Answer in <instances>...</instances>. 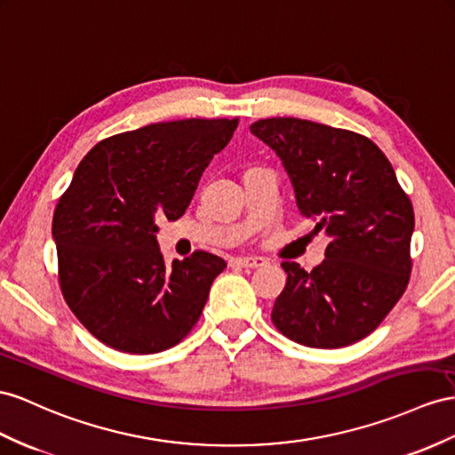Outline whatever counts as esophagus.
<instances>
[{
    "mask_svg": "<svg viewBox=\"0 0 455 455\" xmlns=\"http://www.w3.org/2000/svg\"><path fill=\"white\" fill-rule=\"evenodd\" d=\"M235 265L243 267V269H255V267H263L267 261L263 258H235Z\"/></svg>",
    "mask_w": 455,
    "mask_h": 455,
    "instance_id": "34e87169",
    "label": "esophagus"
}]
</instances>
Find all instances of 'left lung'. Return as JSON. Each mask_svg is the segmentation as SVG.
<instances>
[{
    "instance_id": "obj_1",
    "label": "left lung",
    "mask_w": 455,
    "mask_h": 455,
    "mask_svg": "<svg viewBox=\"0 0 455 455\" xmlns=\"http://www.w3.org/2000/svg\"><path fill=\"white\" fill-rule=\"evenodd\" d=\"M253 136L281 157L299 213L324 232L321 265L284 261L286 286L271 319L309 347L349 346L375 331L411 273L413 205L369 138L294 116L261 119Z\"/></svg>"
}]
</instances>
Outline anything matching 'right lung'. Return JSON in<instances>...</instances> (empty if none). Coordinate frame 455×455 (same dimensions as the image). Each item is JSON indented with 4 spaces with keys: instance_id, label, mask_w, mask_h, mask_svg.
<instances>
[{
    "instance_id": "1",
    "label": "right lung",
    "mask_w": 455,
    "mask_h": 455,
    "mask_svg": "<svg viewBox=\"0 0 455 455\" xmlns=\"http://www.w3.org/2000/svg\"><path fill=\"white\" fill-rule=\"evenodd\" d=\"M238 119L154 123L92 148L55 207L52 235L67 306L100 342L126 354L179 344L200 319L225 259L163 261L157 220L190 205Z\"/></svg>"
}]
</instances>
